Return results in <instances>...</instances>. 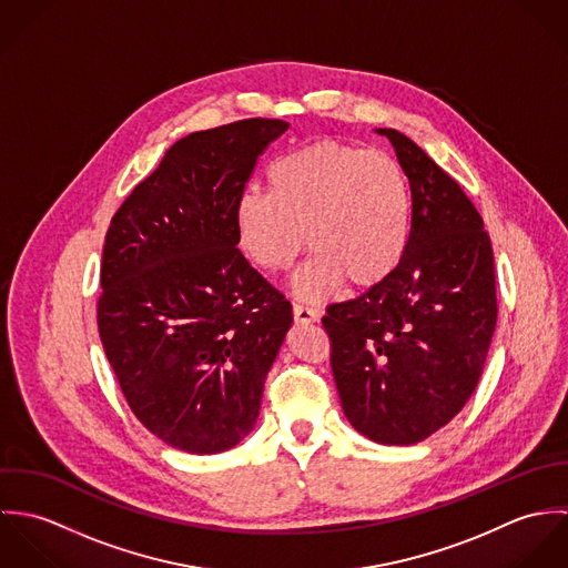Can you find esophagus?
<instances>
[{"mask_svg": "<svg viewBox=\"0 0 568 568\" xmlns=\"http://www.w3.org/2000/svg\"><path fill=\"white\" fill-rule=\"evenodd\" d=\"M293 317H295L297 324H315V322H320L322 315H320V311H315V308L295 304V306H293Z\"/></svg>", "mask_w": 568, "mask_h": 568, "instance_id": "34e87169", "label": "esophagus"}]
</instances>
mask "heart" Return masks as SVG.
Wrapping results in <instances>:
<instances>
[{"label": "heart", "instance_id": "1", "mask_svg": "<svg viewBox=\"0 0 568 568\" xmlns=\"http://www.w3.org/2000/svg\"><path fill=\"white\" fill-rule=\"evenodd\" d=\"M268 190L236 203L239 243L268 273L293 266L308 244L317 251L295 275L304 300H322L343 280L354 288L385 282L408 241V185L400 163L383 151L320 140L271 163Z\"/></svg>", "mask_w": 568, "mask_h": 568}]
</instances>
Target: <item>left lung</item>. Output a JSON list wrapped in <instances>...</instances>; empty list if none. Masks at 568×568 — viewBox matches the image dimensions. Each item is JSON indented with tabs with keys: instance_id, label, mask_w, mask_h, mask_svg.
I'll return each instance as SVG.
<instances>
[{
	"instance_id": "8db88e82",
	"label": "left lung",
	"mask_w": 568,
	"mask_h": 568,
	"mask_svg": "<svg viewBox=\"0 0 568 568\" xmlns=\"http://www.w3.org/2000/svg\"><path fill=\"white\" fill-rule=\"evenodd\" d=\"M410 190L398 268L322 320L349 424L372 442L408 446L446 426L473 396L496 327V282L484 219L459 183L396 129Z\"/></svg>"
}]
</instances>
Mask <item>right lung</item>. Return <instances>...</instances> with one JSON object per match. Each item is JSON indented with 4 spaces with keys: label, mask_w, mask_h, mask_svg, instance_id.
<instances>
[{
    "label": "right lung",
    "mask_w": 568,
    "mask_h": 568,
    "mask_svg": "<svg viewBox=\"0 0 568 568\" xmlns=\"http://www.w3.org/2000/svg\"><path fill=\"white\" fill-rule=\"evenodd\" d=\"M288 129L251 118L174 142L111 219L98 332L135 417L172 448L214 455L253 430L291 302L239 248L236 203Z\"/></svg>",
    "instance_id": "add662e5"
}]
</instances>
